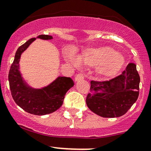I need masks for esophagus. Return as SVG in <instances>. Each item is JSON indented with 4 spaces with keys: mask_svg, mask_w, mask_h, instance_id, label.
I'll use <instances>...</instances> for the list:
<instances>
[{
    "mask_svg": "<svg viewBox=\"0 0 151 151\" xmlns=\"http://www.w3.org/2000/svg\"><path fill=\"white\" fill-rule=\"evenodd\" d=\"M84 79V76L83 74H78L77 76H76L75 78V81H82Z\"/></svg>",
    "mask_w": 151,
    "mask_h": 151,
    "instance_id": "obj_1",
    "label": "esophagus"
}]
</instances>
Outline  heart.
<instances>
[{
    "label": "heart",
    "instance_id": "obj_1",
    "mask_svg": "<svg viewBox=\"0 0 151 151\" xmlns=\"http://www.w3.org/2000/svg\"><path fill=\"white\" fill-rule=\"evenodd\" d=\"M68 60L77 65L97 66L96 73L102 78H111L118 73L123 67L124 60L116 51L110 47L90 48L76 58L73 52L66 56Z\"/></svg>",
    "mask_w": 151,
    "mask_h": 151
}]
</instances>
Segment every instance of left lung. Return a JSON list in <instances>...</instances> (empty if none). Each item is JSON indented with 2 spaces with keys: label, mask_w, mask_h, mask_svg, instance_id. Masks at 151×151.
Wrapping results in <instances>:
<instances>
[{
  "label": "left lung",
  "mask_w": 151,
  "mask_h": 151,
  "mask_svg": "<svg viewBox=\"0 0 151 151\" xmlns=\"http://www.w3.org/2000/svg\"><path fill=\"white\" fill-rule=\"evenodd\" d=\"M140 80L136 65L129 63L122 74L109 81H92L87 106L102 117L122 116L138 98Z\"/></svg>",
  "instance_id": "1"
}]
</instances>
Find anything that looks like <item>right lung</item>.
Listing matches in <instances>:
<instances>
[{
  "instance_id": "right-lung-1",
  "label": "right lung",
  "mask_w": 151,
  "mask_h": 151,
  "mask_svg": "<svg viewBox=\"0 0 151 151\" xmlns=\"http://www.w3.org/2000/svg\"><path fill=\"white\" fill-rule=\"evenodd\" d=\"M36 39L50 40L52 37L40 35L37 38L30 39L18 48L9 70V81L11 95L18 106L27 112L42 116L54 112L62 106L65 93L73 86L74 82L70 78L58 76L49 85L35 88L24 80L19 70L20 58Z\"/></svg>"
}]
</instances>
